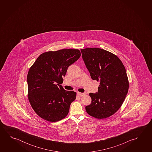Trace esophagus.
Masks as SVG:
<instances>
[{
	"label": "esophagus",
	"instance_id": "34e87169",
	"mask_svg": "<svg viewBox=\"0 0 152 152\" xmlns=\"http://www.w3.org/2000/svg\"><path fill=\"white\" fill-rule=\"evenodd\" d=\"M85 94V93H80V92H77V95H78V96H80V97L83 96Z\"/></svg>",
	"mask_w": 152,
	"mask_h": 152
}]
</instances>
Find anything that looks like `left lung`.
<instances>
[{"label": "left lung", "mask_w": 152, "mask_h": 152, "mask_svg": "<svg viewBox=\"0 0 152 152\" xmlns=\"http://www.w3.org/2000/svg\"><path fill=\"white\" fill-rule=\"evenodd\" d=\"M93 80L100 82L98 92L90 93L92 102L85 107L88 115L96 119L114 115L127 95L129 81L122 61L116 55L97 48L80 49Z\"/></svg>", "instance_id": "1"}]
</instances>
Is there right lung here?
Listing matches in <instances>:
<instances>
[{"mask_svg": "<svg viewBox=\"0 0 152 152\" xmlns=\"http://www.w3.org/2000/svg\"><path fill=\"white\" fill-rule=\"evenodd\" d=\"M78 49H61L40 55L30 67L27 76L28 99L39 117L56 122L67 115L76 92L66 91L63 82L68 68L80 57Z\"/></svg>", "mask_w": 152, "mask_h": 152, "instance_id": "add662e5", "label": "right lung"}]
</instances>
